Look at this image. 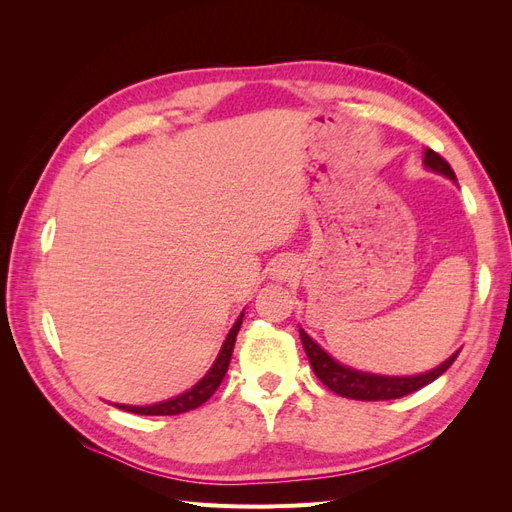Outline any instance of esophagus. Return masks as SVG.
Segmentation results:
<instances>
[{"instance_id":"34e87169","label":"esophagus","mask_w":512,"mask_h":512,"mask_svg":"<svg viewBox=\"0 0 512 512\" xmlns=\"http://www.w3.org/2000/svg\"><path fill=\"white\" fill-rule=\"evenodd\" d=\"M271 277L275 282H290L297 277V267H294V262L290 258H280L277 262H273Z\"/></svg>"}]
</instances>
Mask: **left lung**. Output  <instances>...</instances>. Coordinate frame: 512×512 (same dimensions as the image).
Segmentation results:
<instances>
[{"mask_svg": "<svg viewBox=\"0 0 512 512\" xmlns=\"http://www.w3.org/2000/svg\"><path fill=\"white\" fill-rule=\"evenodd\" d=\"M423 164H425V168L433 170V173L444 175L451 181H457L451 164H448L442 156H438L436 151L425 149ZM299 335H301V342H303L305 354L309 359V365H312L318 380L333 393L348 397V399H359V401H382V399L406 397L418 389H423L425 384L440 378L444 371L453 365V361L459 354V350L453 352L444 363L425 371V374L382 376V374H369V371L354 369V367H348L344 363L335 361L333 356L324 348H320V344H316L314 339L309 337L301 327H299Z\"/></svg>", "mask_w": 512, "mask_h": 512, "instance_id": "8db88e82", "label": "left lung"}]
</instances>
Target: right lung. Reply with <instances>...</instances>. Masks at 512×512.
I'll use <instances>...</instances> for the list:
<instances>
[{"mask_svg": "<svg viewBox=\"0 0 512 512\" xmlns=\"http://www.w3.org/2000/svg\"><path fill=\"white\" fill-rule=\"evenodd\" d=\"M241 322H243V312L241 316L232 324V329L228 331L224 344L220 348L218 359L213 361L211 369L207 374L200 378L190 391H185L173 399H166V401H158V404H151V406H126V404H113L119 410H126V412H134V414H145V416H173V414H183V412H190L198 406H203L205 401L218 391V386L222 384L224 376H226V369L230 363V356H232V348H235L237 342V333L241 329Z\"/></svg>", "mask_w": 512, "mask_h": 512, "instance_id": "right-lung-1", "label": "right lung"}]
</instances>
